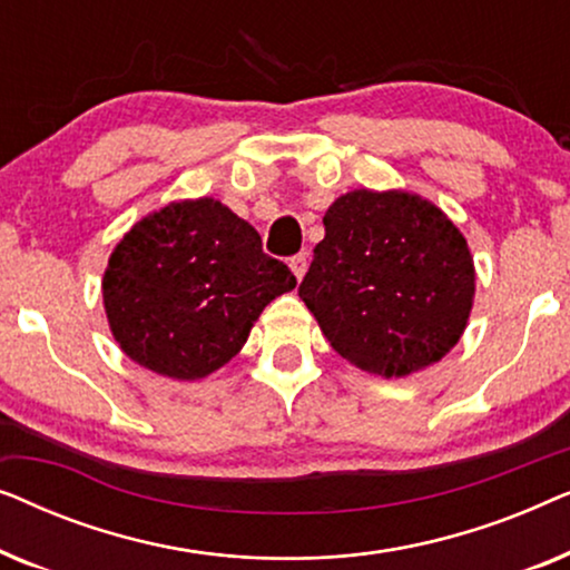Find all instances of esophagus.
Listing matches in <instances>:
<instances>
[{"label": "esophagus", "mask_w": 570, "mask_h": 570, "mask_svg": "<svg viewBox=\"0 0 570 570\" xmlns=\"http://www.w3.org/2000/svg\"><path fill=\"white\" fill-rule=\"evenodd\" d=\"M291 269H293L295 277L303 279V275H306V269H308L306 254H295V256H291Z\"/></svg>", "instance_id": "obj_1"}]
</instances>
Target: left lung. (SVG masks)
Segmentation results:
<instances>
[{
	"label": "left lung",
	"mask_w": 570,
	"mask_h": 570,
	"mask_svg": "<svg viewBox=\"0 0 570 570\" xmlns=\"http://www.w3.org/2000/svg\"><path fill=\"white\" fill-rule=\"evenodd\" d=\"M324 230L298 295L342 357L392 379L456 345L474 267L439 207L415 194L357 189L326 209Z\"/></svg>",
	"instance_id": "obj_1"
}]
</instances>
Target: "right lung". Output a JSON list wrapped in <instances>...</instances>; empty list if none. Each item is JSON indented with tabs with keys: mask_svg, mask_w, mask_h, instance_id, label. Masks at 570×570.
Returning a JSON list of instances; mask_svg holds the SVG:
<instances>
[{
	"mask_svg": "<svg viewBox=\"0 0 570 570\" xmlns=\"http://www.w3.org/2000/svg\"><path fill=\"white\" fill-rule=\"evenodd\" d=\"M295 287L252 225L215 199L176 202L139 220L108 259L104 303L131 361L202 379L244 347L269 301Z\"/></svg>",
	"mask_w": 570,
	"mask_h": 570,
	"instance_id": "1",
	"label": "right lung"
}]
</instances>
